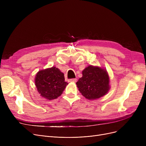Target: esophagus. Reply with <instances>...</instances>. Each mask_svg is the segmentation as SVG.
<instances>
[{
  "mask_svg": "<svg viewBox=\"0 0 146 146\" xmlns=\"http://www.w3.org/2000/svg\"><path fill=\"white\" fill-rule=\"evenodd\" d=\"M76 81H77V79H71L70 80V82H73V83H74V82H76Z\"/></svg>",
  "mask_w": 146,
  "mask_h": 146,
  "instance_id": "obj_1",
  "label": "esophagus"
}]
</instances>
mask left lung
Listing matches in <instances>:
<instances>
[{
    "mask_svg": "<svg viewBox=\"0 0 146 146\" xmlns=\"http://www.w3.org/2000/svg\"><path fill=\"white\" fill-rule=\"evenodd\" d=\"M82 95L89 100L105 96L110 89V76L106 70L99 66H88L82 71V77L76 82Z\"/></svg>",
    "mask_w": 146,
    "mask_h": 146,
    "instance_id": "left-lung-1",
    "label": "left lung"
}]
</instances>
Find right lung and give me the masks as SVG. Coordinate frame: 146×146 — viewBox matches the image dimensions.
<instances>
[{"mask_svg":"<svg viewBox=\"0 0 146 146\" xmlns=\"http://www.w3.org/2000/svg\"><path fill=\"white\" fill-rule=\"evenodd\" d=\"M68 84L65 82L64 73L54 66L38 71L35 77L37 91L47 100L59 97Z\"/></svg>","mask_w":146,"mask_h":146,"instance_id":"right-lung-1","label":"right lung"}]
</instances>
